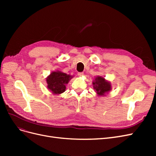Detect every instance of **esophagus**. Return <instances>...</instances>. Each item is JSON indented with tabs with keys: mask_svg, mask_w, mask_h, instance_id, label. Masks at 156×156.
I'll return each instance as SVG.
<instances>
[{
	"mask_svg": "<svg viewBox=\"0 0 156 156\" xmlns=\"http://www.w3.org/2000/svg\"><path fill=\"white\" fill-rule=\"evenodd\" d=\"M77 74H78L79 77H82V76H83V75H84V73L83 72H79Z\"/></svg>",
	"mask_w": 156,
	"mask_h": 156,
	"instance_id": "34e87169",
	"label": "esophagus"
}]
</instances>
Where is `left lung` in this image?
Instances as JSON below:
<instances>
[{
	"label": "left lung",
	"instance_id": "1",
	"mask_svg": "<svg viewBox=\"0 0 156 156\" xmlns=\"http://www.w3.org/2000/svg\"><path fill=\"white\" fill-rule=\"evenodd\" d=\"M92 84L93 88L98 96H105L107 93L111 91L112 87L111 83L101 76L96 77L94 80Z\"/></svg>",
	"mask_w": 156,
	"mask_h": 156
}]
</instances>
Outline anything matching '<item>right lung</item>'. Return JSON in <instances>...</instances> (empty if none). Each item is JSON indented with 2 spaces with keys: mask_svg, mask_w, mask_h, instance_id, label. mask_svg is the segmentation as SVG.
<instances>
[{
  "mask_svg": "<svg viewBox=\"0 0 156 156\" xmlns=\"http://www.w3.org/2000/svg\"><path fill=\"white\" fill-rule=\"evenodd\" d=\"M73 77L72 75H68L60 71H55L46 78L48 83L47 87L54 95H58L65 92L66 86Z\"/></svg>",
  "mask_w": 156,
  "mask_h": 156,
  "instance_id": "add662e5",
  "label": "right lung"
}]
</instances>
